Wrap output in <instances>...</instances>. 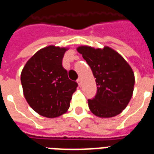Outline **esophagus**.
<instances>
[{"label":"esophagus","instance_id":"obj_1","mask_svg":"<svg viewBox=\"0 0 154 154\" xmlns=\"http://www.w3.org/2000/svg\"><path fill=\"white\" fill-rule=\"evenodd\" d=\"M77 83H78L79 86V87H81V85H82V79H81L80 78L78 79H77Z\"/></svg>","mask_w":154,"mask_h":154}]
</instances>
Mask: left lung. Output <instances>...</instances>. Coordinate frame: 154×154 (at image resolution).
Instances as JSON below:
<instances>
[{"instance_id":"obj_1","label":"left lung","mask_w":154,"mask_h":154,"mask_svg":"<svg viewBox=\"0 0 154 154\" xmlns=\"http://www.w3.org/2000/svg\"><path fill=\"white\" fill-rule=\"evenodd\" d=\"M83 56L96 79L97 94L88 99L90 110L99 118H111L125 110L132 98L135 79L130 64L120 54L108 46L94 48L79 46Z\"/></svg>"}]
</instances>
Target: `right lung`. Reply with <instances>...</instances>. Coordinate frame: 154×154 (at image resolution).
Wrapping results in <instances>:
<instances>
[{"instance_id":"obj_1","label":"right lung","mask_w":154,"mask_h":154,"mask_svg":"<svg viewBox=\"0 0 154 154\" xmlns=\"http://www.w3.org/2000/svg\"><path fill=\"white\" fill-rule=\"evenodd\" d=\"M68 48L49 45L28 60L20 75L23 92L28 105L49 119L65 114L76 91L77 83L70 80L62 61Z\"/></svg>"}]
</instances>
